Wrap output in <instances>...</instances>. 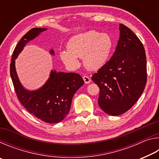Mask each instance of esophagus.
Listing matches in <instances>:
<instances>
[{"label": "esophagus", "instance_id": "34e87169", "mask_svg": "<svg viewBox=\"0 0 159 159\" xmlns=\"http://www.w3.org/2000/svg\"><path fill=\"white\" fill-rule=\"evenodd\" d=\"M83 80H84V82H85V83H86V84H88V83H90V79L88 76H83Z\"/></svg>", "mask_w": 159, "mask_h": 159}]
</instances>
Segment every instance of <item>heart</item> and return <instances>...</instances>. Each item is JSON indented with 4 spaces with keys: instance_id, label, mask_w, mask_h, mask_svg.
<instances>
[{
    "instance_id": "heart-1",
    "label": "heart",
    "mask_w": 159,
    "mask_h": 159,
    "mask_svg": "<svg viewBox=\"0 0 159 159\" xmlns=\"http://www.w3.org/2000/svg\"><path fill=\"white\" fill-rule=\"evenodd\" d=\"M113 39L110 35L95 30L84 32L69 39L66 50L61 51V60L71 68L79 64L83 58V65L90 70L98 69L104 65L111 52Z\"/></svg>"
}]
</instances>
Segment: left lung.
Segmentation results:
<instances>
[{
	"mask_svg": "<svg viewBox=\"0 0 159 159\" xmlns=\"http://www.w3.org/2000/svg\"><path fill=\"white\" fill-rule=\"evenodd\" d=\"M119 29L114 55L92 76L99 88V106L111 116L128 111L143 93L147 79L143 44L126 26L120 24Z\"/></svg>",
	"mask_w": 159,
	"mask_h": 159,
	"instance_id": "left-lung-1",
	"label": "left lung"
}]
</instances>
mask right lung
Segmentation results:
<instances>
[{
	"label": "right lung",
	"mask_w": 159,
	"mask_h": 159,
	"mask_svg": "<svg viewBox=\"0 0 159 159\" xmlns=\"http://www.w3.org/2000/svg\"><path fill=\"white\" fill-rule=\"evenodd\" d=\"M45 30V28L31 29L20 39L12 53L10 76L17 98L25 108L43 121L56 123L69 114L74 95L84 84L80 75L52 71L49 79L42 88L29 91L21 85L15 70V59L25 45ZM50 53L54 54V50H51Z\"/></svg>",
	"instance_id": "add662e5"
}]
</instances>
